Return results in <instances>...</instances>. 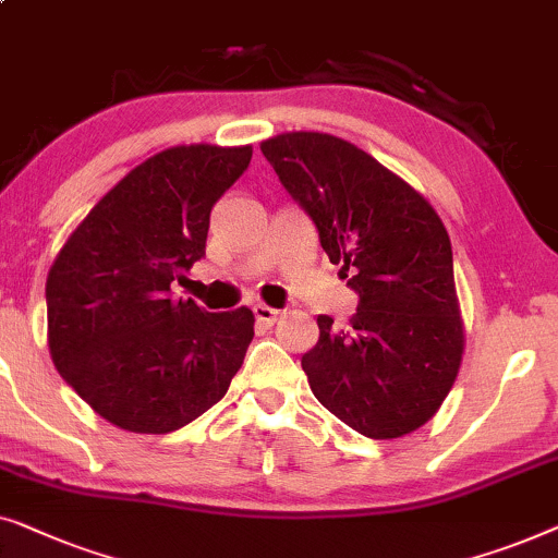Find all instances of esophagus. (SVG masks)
I'll return each mask as SVG.
<instances>
[{"label":"esophagus","mask_w":558,"mask_h":558,"mask_svg":"<svg viewBox=\"0 0 558 558\" xmlns=\"http://www.w3.org/2000/svg\"><path fill=\"white\" fill-rule=\"evenodd\" d=\"M253 313H255L257 324H263V326H272L280 318L278 308H270V305H263V303L253 305Z\"/></svg>","instance_id":"obj_1"}]
</instances>
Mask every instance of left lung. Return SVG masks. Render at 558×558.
Segmentation results:
<instances>
[{"label": "left lung", "mask_w": 558, "mask_h": 558, "mask_svg": "<svg viewBox=\"0 0 558 558\" xmlns=\"http://www.w3.org/2000/svg\"><path fill=\"white\" fill-rule=\"evenodd\" d=\"M260 151L359 295L349 328L318 316V343L301 359L311 391L364 437L414 433L452 389L465 341L442 219L343 138L280 133Z\"/></svg>", "instance_id": "8db88e82"}]
</instances>
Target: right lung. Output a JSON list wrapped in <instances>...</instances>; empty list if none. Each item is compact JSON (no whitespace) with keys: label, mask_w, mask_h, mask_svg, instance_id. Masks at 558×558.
I'll return each mask as SVG.
<instances>
[{"label":"right lung","mask_w":558,"mask_h":558,"mask_svg":"<svg viewBox=\"0 0 558 558\" xmlns=\"http://www.w3.org/2000/svg\"><path fill=\"white\" fill-rule=\"evenodd\" d=\"M253 148L174 146L125 174L54 257L47 343L62 379L129 433L190 425L230 389L253 341V311L209 313L171 298L204 257L217 199Z\"/></svg>","instance_id":"obj_1"}]
</instances>
